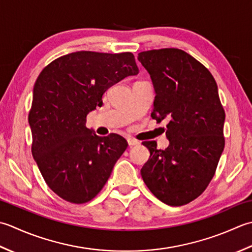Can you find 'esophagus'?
<instances>
[{"label":"esophagus","instance_id":"obj_1","mask_svg":"<svg viewBox=\"0 0 252 252\" xmlns=\"http://www.w3.org/2000/svg\"><path fill=\"white\" fill-rule=\"evenodd\" d=\"M127 141H128V146H129V147H133V146L140 145L139 141L132 139V138H129V139H127Z\"/></svg>","mask_w":252,"mask_h":252}]
</instances>
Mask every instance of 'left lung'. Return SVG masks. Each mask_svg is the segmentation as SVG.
<instances>
[{"mask_svg":"<svg viewBox=\"0 0 252 252\" xmlns=\"http://www.w3.org/2000/svg\"><path fill=\"white\" fill-rule=\"evenodd\" d=\"M138 61L155 87L152 119L169 120L165 150L156 141L142 142L150 158L141 177L158 200L179 207L205 190L224 150L225 112L218 85L209 69L183 50L145 51Z\"/></svg>","mask_w":252,"mask_h":252,"instance_id":"1","label":"left lung"}]
</instances>
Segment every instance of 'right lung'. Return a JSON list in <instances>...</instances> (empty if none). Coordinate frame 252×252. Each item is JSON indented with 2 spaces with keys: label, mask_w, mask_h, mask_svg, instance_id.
I'll use <instances>...</instances> for the list:
<instances>
[{
  "label": "right lung",
  "mask_w": 252,
  "mask_h": 252,
  "mask_svg": "<svg viewBox=\"0 0 252 252\" xmlns=\"http://www.w3.org/2000/svg\"><path fill=\"white\" fill-rule=\"evenodd\" d=\"M138 73L130 52L79 51L51 62L38 76L28 115L32 152L62 199L86 203L104 187L128 143L116 133L96 136L86 127V117L103 104L110 87Z\"/></svg>",
  "instance_id": "right-lung-1"
}]
</instances>
